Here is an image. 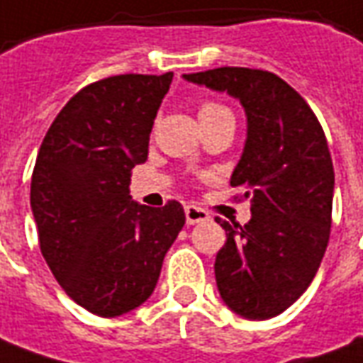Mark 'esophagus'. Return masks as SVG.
<instances>
[{
  "mask_svg": "<svg viewBox=\"0 0 363 363\" xmlns=\"http://www.w3.org/2000/svg\"><path fill=\"white\" fill-rule=\"evenodd\" d=\"M207 219H209V213H207L206 209H201V207H197V206H187L186 207L187 225L201 223V221H207Z\"/></svg>",
  "mask_w": 363,
  "mask_h": 363,
  "instance_id": "34e87169",
  "label": "esophagus"
}]
</instances>
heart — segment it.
<instances>
[{
  "instance_id": "heart-1",
  "label": "heart",
  "mask_w": 363,
  "mask_h": 363,
  "mask_svg": "<svg viewBox=\"0 0 363 363\" xmlns=\"http://www.w3.org/2000/svg\"><path fill=\"white\" fill-rule=\"evenodd\" d=\"M217 110H225L223 106H219V104H213V102H206L201 108H199V116L201 114H209V112H217Z\"/></svg>"
}]
</instances>
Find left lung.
<instances>
[{"label": "left lung", "mask_w": 363, "mask_h": 363, "mask_svg": "<svg viewBox=\"0 0 363 363\" xmlns=\"http://www.w3.org/2000/svg\"><path fill=\"white\" fill-rule=\"evenodd\" d=\"M184 79L245 108L247 140L231 187L251 199V221L215 217L227 233L215 281L235 314L272 318L311 286L328 247L334 167L324 130L301 94L269 71L221 67Z\"/></svg>", "instance_id": "8db88e82"}]
</instances>
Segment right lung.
Segmentation results:
<instances>
[{"label": "right lung", "mask_w": 363, "mask_h": 363, "mask_svg": "<svg viewBox=\"0 0 363 363\" xmlns=\"http://www.w3.org/2000/svg\"><path fill=\"white\" fill-rule=\"evenodd\" d=\"M174 79L118 74L77 92L45 134L31 177V211L45 261L62 291L114 318L148 301L184 207L130 196L132 167L148 160L150 132Z\"/></svg>", "instance_id": "right-lung-1"}]
</instances>
